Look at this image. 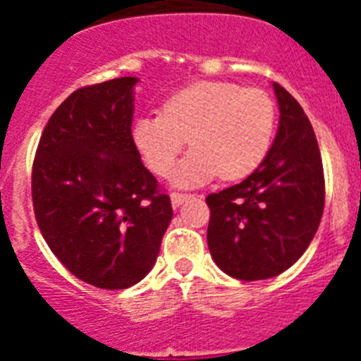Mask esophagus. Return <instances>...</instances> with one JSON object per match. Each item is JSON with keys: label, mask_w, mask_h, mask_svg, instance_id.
<instances>
[{"label": "esophagus", "mask_w": 361, "mask_h": 361, "mask_svg": "<svg viewBox=\"0 0 361 361\" xmlns=\"http://www.w3.org/2000/svg\"><path fill=\"white\" fill-rule=\"evenodd\" d=\"M190 197L191 195H186V193H178V191H173V193H171V195H170L171 206H173V208H178V206L186 202V200L190 199Z\"/></svg>", "instance_id": "34e87169"}]
</instances>
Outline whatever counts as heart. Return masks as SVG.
Returning a JSON list of instances; mask_svg holds the SVG:
<instances>
[{
    "label": "heart",
    "mask_w": 361,
    "mask_h": 361,
    "mask_svg": "<svg viewBox=\"0 0 361 361\" xmlns=\"http://www.w3.org/2000/svg\"><path fill=\"white\" fill-rule=\"evenodd\" d=\"M276 128V106L267 92L235 82L200 81L170 95L161 114L133 124V142L153 173L173 175L178 186H199L220 175L238 180L266 161Z\"/></svg>",
    "instance_id": "heart-1"
}]
</instances>
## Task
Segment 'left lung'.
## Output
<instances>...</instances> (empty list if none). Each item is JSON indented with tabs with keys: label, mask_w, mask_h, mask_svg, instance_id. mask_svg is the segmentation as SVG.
<instances>
[{
	"label": "left lung",
	"mask_w": 361,
	"mask_h": 361,
	"mask_svg": "<svg viewBox=\"0 0 361 361\" xmlns=\"http://www.w3.org/2000/svg\"><path fill=\"white\" fill-rule=\"evenodd\" d=\"M273 88L280 121L266 161L240 184L206 197L209 253L226 275L245 282L289 269L324 213V166L311 123L286 88Z\"/></svg>",
	"instance_id": "8db88e82"
}]
</instances>
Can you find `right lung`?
<instances>
[{
	"instance_id": "1",
	"label": "right lung",
	"mask_w": 361,
	"mask_h": 361,
	"mask_svg": "<svg viewBox=\"0 0 361 361\" xmlns=\"http://www.w3.org/2000/svg\"><path fill=\"white\" fill-rule=\"evenodd\" d=\"M137 81L111 79L70 94L44 126L32 166L41 235L73 276L99 289L141 282L173 216L133 142Z\"/></svg>"
}]
</instances>
